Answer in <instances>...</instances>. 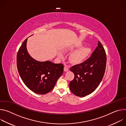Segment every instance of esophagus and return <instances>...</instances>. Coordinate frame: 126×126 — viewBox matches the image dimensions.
<instances>
[{"instance_id":"obj_1","label":"esophagus","mask_w":126,"mask_h":126,"mask_svg":"<svg viewBox=\"0 0 126 126\" xmlns=\"http://www.w3.org/2000/svg\"><path fill=\"white\" fill-rule=\"evenodd\" d=\"M68 71H69V68L67 67H66V66L64 67V72H67Z\"/></svg>"}]
</instances>
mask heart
<instances>
[{
	"label": "heart",
	"instance_id": "1",
	"mask_svg": "<svg viewBox=\"0 0 126 126\" xmlns=\"http://www.w3.org/2000/svg\"><path fill=\"white\" fill-rule=\"evenodd\" d=\"M82 46L81 44H79L69 47L68 49L70 50H74ZM66 49H65L66 50ZM91 49L87 47H81L80 48L76 49L73 51L69 57V61L72 63L79 64L84 61L90 54ZM58 55L60 58H63L64 57L63 53L59 51Z\"/></svg>",
	"mask_w": 126,
	"mask_h": 126
}]
</instances>
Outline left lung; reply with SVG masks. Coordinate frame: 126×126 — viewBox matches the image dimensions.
<instances>
[{
	"mask_svg": "<svg viewBox=\"0 0 126 126\" xmlns=\"http://www.w3.org/2000/svg\"><path fill=\"white\" fill-rule=\"evenodd\" d=\"M106 61L105 50L99 41L89 59L70 68L75 75L69 85L71 92L77 96L83 97L94 91L103 78Z\"/></svg>",
	"mask_w": 126,
	"mask_h": 126,
	"instance_id": "obj_1",
	"label": "left lung"
}]
</instances>
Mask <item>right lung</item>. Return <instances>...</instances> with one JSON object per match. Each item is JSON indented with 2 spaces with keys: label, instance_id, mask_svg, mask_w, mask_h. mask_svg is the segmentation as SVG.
<instances>
[{
  "label": "right lung",
  "instance_id": "add662e5",
  "mask_svg": "<svg viewBox=\"0 0 126 126\" xmlns=\"http://www.w3.org/2000/svg\"><path fill=\"white\" fill-rule=\"evenodd\" d=\"M26 38L17 54V67L25 86L33 92L44 94L50 92L62 75L63 65L50 61L39 62L33 59L27 50Z\"/></svg>",
  "mask_w": 126,
  "mask_h": 126
}]
</instances>
